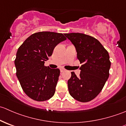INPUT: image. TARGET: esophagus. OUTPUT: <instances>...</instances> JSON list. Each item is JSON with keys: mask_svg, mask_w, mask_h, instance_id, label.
Wrapping results in <instances>:
<instances>
[{"mask_svg": "<svg viewBox=\"0 0 126 126\" xmlns=\"http://www.w3.org/2000/svg\"><path fill=\"white\" fill-rule=\"evenodd\" d=\"M64 71H65V69H63V68H61V69H60V72H64Z\"/></svg>", "mask_w": 126, "mask_h": 126, "instance_id": "esophagus-1", "label": "esophagus"}]
</instances>
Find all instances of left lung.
Wrapping results in <instances>:
<instances>
[{"label":"left lung","mask_w":126,"mask_h":126,"mask_svg":"<svg viewBox=\"0 0 126 126\" xmlns=\"http://www.w3.org/2000/svg\"><path fill=\"white\" fill-rule=\"evenodd\" d=\"M74 45L77 58L82 64L79 77L74 72L68 81L70 95L77 101L87 102L102 91L109 77L111 65L109 52L93 36L80 33H64Z\"/></svg>","instance_id":"left-lung-1"}]
</instances>
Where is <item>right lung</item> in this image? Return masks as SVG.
I'll list each match as a JSON object with an SVG mask.
<instances>
[{
  "mask_svg": "<svg viewBox=\"0 0 126 126\" xmlns=\"http://www.w3.org/2000/svg\"><path fill=\"white\" fill-rule=\"evenodd\" d=\"M63 33L39 32L27 38L18 48L15 64L16 76L25 94L36 101L54 96L60 71L44 66L58 43L66 40Z\"/></svg>",
  "mask_w": 126,
  "mask_h": 126,
  "instance_id": "1",
  "label": "right lung"
}]
</instances>
